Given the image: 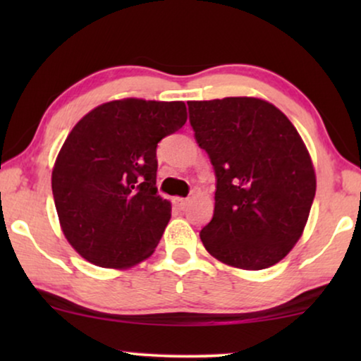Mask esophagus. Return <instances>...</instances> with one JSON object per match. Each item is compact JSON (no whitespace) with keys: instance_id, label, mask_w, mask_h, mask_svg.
Returning a JSON list of instances; mask_svg holds the SVG:
<instances>
[{"instance_id":"1","label":"esophagus","mask_w":361,"mask_h":361,"mask_svg":"<svg viewBox=\"0 0 361 361\" xmlns=\"http://www.w3.org/2000/svg\"><path fill=\"white\" fill-rule=\"evenodd\" d=\"M187 202H189V200L184 199V197H174V200H172V204H174L179 210H184L185 205H187Z\"/></svg>"}]
</instances>
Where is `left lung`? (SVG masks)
Masks as SVG:
<instances>
[{"label":"left lung","mask_w":361,"mask_h":361,"mask_svg":"<svg viewBox=\"0 0 361 361\" xmlns=\"http://www.w3.org/2000/svg\"><path fill=\"white\" fill-rule=\"evenodd\" d=\"M199 147L214 166V216L200 231L221 263L264 269L293 250L307 224L315 172L283 111L251 97L187 102Z\"/></svg>","instance_id":"left-lung-1"}]
</instances>
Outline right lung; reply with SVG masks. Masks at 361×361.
<instances>
[{
  "label": "right lung",
  "mask_w": 361,
  "mask_h": 361,
  "mask_svg": "<svg viewBox=\"0 0 361 361\" xmlns=\"http://www.w3.org/2000/svg\"><path fill=\"white\" fill-rule=\"evenodd\" d=\"M187 121L184 102L137 98L103 103L73 126L52 171L63 235L102 268L152 255L171 219L157 195L156 147Z\"/></svg>",
  "instance_id": "obj_1"
}]
</instances>
